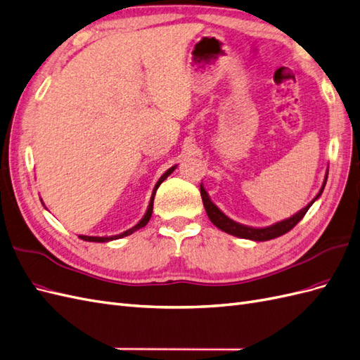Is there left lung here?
<instances>
[{
	"instance_id": "obj_1",
	"label": "left lung",
	"mask_w": 360,
	"mask_h": 360,
	"mask_svg": "<svg viewBox=\"0 0 360 360\" xmlns=\"http://www.w3.org/2000/svg\"><path fill=\"white\" fill-rule=\"evenodd\" d=\"M327 174H328V169H327ZM327 174L324 177V183L321 189H319V192L316 193V197L310 201L306 207L301 209L300 212H297L295 215H292L290 218H286L283 221H278L276 222V224L273 226H268V227H250V226H244V224H239V222L230 219L227 215H224L215 204L212 202L209 193L206 192V189H204L202 183L200 184V192H201V198H202V204H204V209H206V213L209 219L215 224L219 230L229 233V235H233V236H238V238H242V239H251V240H269V239H274V238H278L281 235H285V233H288L289 230H292L298 222L303 219V217L306 215V212L309 210V207L312 206V204L321 197V193L324 191V186H326V181H327Z\"/></svg>"
}]
</instances>
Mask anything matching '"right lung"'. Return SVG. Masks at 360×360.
<instances>
[{
    "mask_svg": "<svg viewBox=\"0 0 360 360\" xmlns=\"http://www.w3.org/2000/svg\"><path fill=\"white\" fill-rule=\"evenodd\" d=\"M176 167H177V165H176ZM176 167L169 168V169H168L167 172H165L163 176L159 179V181L156 183V186H154V189H153V193H151V198H150V204H148L147 212H145V215L142 217V219H141L134 227H131V229H129V230H125V231L120 233V235H115V236H84V235H80L79 238L83 239V240H87V242H109V240H115V239H121V238L129 236V235H131V233H134L136 230H139V229L147 226L150 218H151V213H153V202H154V195H156V191H158V188L162 184V181L167 180V177L169 176V174H171L174 169H176Z\"/></svg>",
    "mask_w": 360,
    "mask_h": 360,
    "instance_id": "1",
    "label": "right lung"
}]
</instances>
